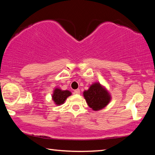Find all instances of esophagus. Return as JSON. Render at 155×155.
Segmentation results:
<instances>
[{
  "label": "esophagus",
  "mask_w": 155,
  "mask_h": 155,
  "mask_svg": "<svg viewBox=\"0 0 155 155\" xmlns=\"http://www.w3.org/2000/svg\"><path fill=\"white\" fill-rule=\"evenodd\" d=\"M74 93L76 94H80V90H79V89H77V90H75L74 91Z\"/></svg>",
  "instance_id": "esophagus-1"
}]
</instances>
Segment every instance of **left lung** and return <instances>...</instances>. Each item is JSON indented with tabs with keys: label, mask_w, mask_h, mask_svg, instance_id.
Returning a JSON list of instances; mask_svg holds the SVG:
<instances>
[{
	"label": "left lung",
	"mask_w": 155,
	"mask_h": 155,
	"mask_svg": "<svg viewBox=\"0 0 155 155\" xmlns=\"http://www.w3.org/2000/svg\"><path fill=\"white\" fill-rule=\"evenodd\" d=\"M83 95L89 107L94 111L103 109L111 100L109 94L98 83L91 85L88 90L84 91Z\"/></svg>",
	"instance_id": "left-lung-1"
}]
</instances>
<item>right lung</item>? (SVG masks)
Masks as SVG:
<instances>
[{"label":"right lung","instance_id":"right-lung-1","mask_svg":"<svg viewBox=\"0 0 155 155\" xmlns=\"http://www.w3.org/2000/svg\"><path fill=\"white\" fill-rule=\"evenodd\" d=\"M71 95V92L70 91L65 90L62 91L60 89H55L52 95V100L57 105L63 104L65 102L68 96Z\"/></svg>","mask_w":155,"mask_h":155}]
</instances>
